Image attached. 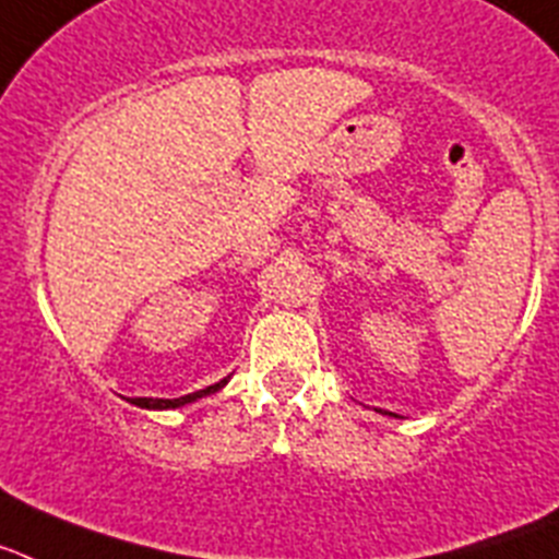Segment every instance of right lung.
I'll return each instance as SVG.
<instances>
[{"instance_id": "right-lung-1", "label": "right lung", "mask_w": 559, "mask_h": 559, "mask_svg": "<svg viewBox=\"0 0 559 559\" xmlns=\"http://www.w3.org/2000/svg\"><path fill=\"white\" fill-rule=\"evenodd\" d=\"M225 382L227 380H222V382H216V385H207V388H202V391H193V394H188V396H179V400H152V396H138V400H132V402L140 407H152V411H163V407H182L193 400H202V396H207V394H216V391H219Z\"/></svg>"}]
</instances>
